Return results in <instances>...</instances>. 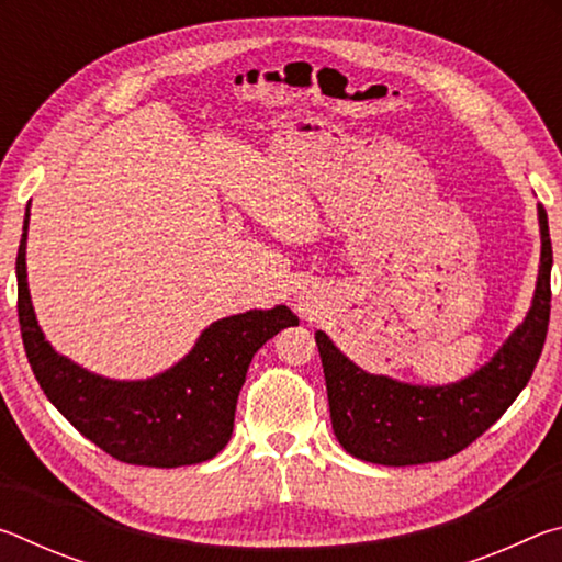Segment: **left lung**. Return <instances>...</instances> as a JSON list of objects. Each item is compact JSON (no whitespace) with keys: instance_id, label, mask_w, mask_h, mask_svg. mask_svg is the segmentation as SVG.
Instances as JSON below:
<instances>
[{"instance_id":"8db88e82","label":"left lung","mask_w":562,"mask_h":562,"mask_svg":"<svg viewBox=\"0 0 562 562\" xmlns=\"http://www.w3.org/2000/svg\"><path fill=\"white\" fill-rule=\"evenodd\" d=\"M538 221L543 250L528 317L498 355L463 382L412 386L367 374L331 345L325 331H317L331 429L351 456L382 465L443 461L486 434L516 402L543 351L550 319L553 247L543 205H538Z\"/></svg>"}]
</instances>
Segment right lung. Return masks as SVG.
<instances>
[{"label": "right lung", "mask_w": 562, "mask_h": 562, "mask_svg": "<svg viewBox=\"0 0 562 562\" xmlns=\"http://www.w3.org/2000/svg\"><path fill=\"white\" fill-rule=\"evenodd\" d=\"M26 225L30 213L16 252V312L26 359L46 398L76 431L123 463L176 469L223 451L255 351L297 325V317L280 304L217 319L168 372L148 382H111L56 355L36 325L26 290Z\"/></svg>", "instance_id": "1"}]
</instances>
